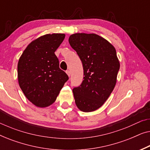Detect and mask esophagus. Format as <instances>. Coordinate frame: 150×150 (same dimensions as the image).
<instances>
[{"label":"esophagus","instance_id":"1","mask_svg":"<svg viewBox=\"0 0 150 150\" xmlns=\"http://www.w3.org/2000/svg\"><path fill=\"white\" fill-rule=\"evenodd\" d=\"M66 73H67V74L68 75V76H70V71H69V70H67V71H66Z\"/></svg>","mask_w":150,"mask_h":150}]
</instances>
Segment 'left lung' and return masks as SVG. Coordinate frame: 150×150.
Returning <instances> with one entry per match:
<instances>
[{
  "mask_svg": "<svg viewBox=\"0 0 150 150\" xmlns=\"http://www.w3.org/2000/svg\"><path fill=\"white\" fill-rule=\"evenodd\" d=\"M71 48L83 63L84 80L73 89L79 110L92 112L103 105L113 91L120 63L115 47L95 33H74L69 38Z\"/></svg>",
  "mask_w": 150,
  "mask_h": 150,
  "instance_id": "8db88e82",
  "label": "left lung"
}]
</instances>
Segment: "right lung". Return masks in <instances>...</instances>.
I'll list each match as a JSON object with an SVG mask.
<instances>
[{
  "instance_id": "add662e5",
  "label": "right lung",
  "mask_w": 150,
  "mask_h": 150,
  "mask_svg": "<svg viewBox=\"0 0 150 150\" xmlns=\"http://www.w3.org/2000/svg\"><path fill=\"white\" fill-rule=\"evenodd\" d=\"M65 37L46 34L32 41L20 56L18 79L26 98L35 106L45 108L56 100L68 76L59 68L54 54Z\"/></svg>"
}]
</instances>
